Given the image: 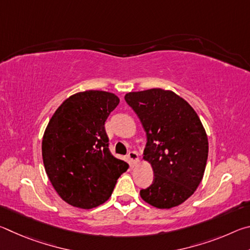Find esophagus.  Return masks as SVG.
Masks as SVG:
<instances>
[{"label": "esophagus", "mask_w": 250, "mask_h": 250, "mask_svg": "<svg viewBox=\"0 0 250 250\" xmlns=\"http://www.w3.org/2000/svg\"><path fill=\"white\" fill-rule=\"evenodd\" d=\"M128 158L131 160V162H132L133 166H134V164H137V162L139 161L138 153H137V152H135V151H129Z\"/></svg>", "instance_id": "obj_1"}]
</instances>
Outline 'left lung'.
<instances>
[{
  "label": "left lung",
  "instance_id": "obj_1",
  "mask_svg": "<svg viewBox=\"0 0 250 250\" xmlns=\"http://www.w3.org/2000/svg\"><path fill=\"white\" fill-rule=\"evenodd\" d=\"M146 134L143 159L153 168V182L140 191L156 208H172L193 195L204 175L208 140L188 101L160 88L125 96Z\"/></svg>",
  "mask_w": 250,
  "mask_h": 250
}]
</instances>
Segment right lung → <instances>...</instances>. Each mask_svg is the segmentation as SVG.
I'll return each mask as SVG.
<instances>
[{
    "mask_svg": "<svg viewBox=\"0 0 250 250\" xmlns=\"http://www.w3.org/2000/svg\"><path fill=\"white\" fill-rule=\"evenodd\" d=\"M119 101L107 91L78 92L59 105L45 130V171L58 195L75 207L89 209L103 204L128 170V164L110 152L104 130Z\"/></svg>",
    "mask_w": 250,
    "mask_h": 250,
    "instance_id": "right-lung-1",
    "label": "right lung"
}]
</instances>
